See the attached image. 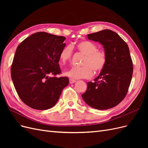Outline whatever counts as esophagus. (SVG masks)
<instances>
[{
	"label": "esophagus",
	"mask_w": 148,
	"mask_h": 148,
	"mask_svg": "<svg viewBox=\"0 0 148 148\" xmlns=\"http://www.w3.org/2000/svg\"><path fill=\"white\" fill-rule=\"evenodd\" d=\"M76 82H77V81H76V80H75V79H73L70 78V79H69V82H70V84H73V83H75Z\"/></svg>",
	"instance_id": "34e87169"
}]
</instances>
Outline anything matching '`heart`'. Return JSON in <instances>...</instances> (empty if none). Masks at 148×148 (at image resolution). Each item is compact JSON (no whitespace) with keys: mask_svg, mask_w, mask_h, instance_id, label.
<instances>
[{"mask_svg":"<svg viewBox=\"0 0 148 148\" xmlns=\"http://www.w3.org/2000/svg\"><path fill=\"white\" fill-rule=\"evenodd\" d=\"M78 50L85 55L82 66H75L66 71L65 75L71 79L89 78L95 73H99L104 69L107 62L106 52L97 49V46L91 41L84 40L76 44ZM73 54V47L71 45H66L62 49L59 59L62 64L69 62Z\"/></svg>","mask_w":148,"mask_h":148,"instance_id":"obj_1","label":"heart"}]
</instances>
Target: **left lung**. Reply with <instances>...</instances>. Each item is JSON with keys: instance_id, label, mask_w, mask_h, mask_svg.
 <instances>
[{"instance_id": "8db88e82", "label": "left lung", "mask_w": 148, "mask_h": 148, "mask_svg": "<svg viewBox=\"0 0 148 148\" xmlns=\"http://www.w3.org/2000/svg\"><path fill=\"white\" fill-rule=\"evenodd\" d=\"M87 36L89 40L103 46L107 62L95 82L87 83V89L82 98L96 109L112 108L126 96L131 83L133 68L128 46L117 33L110 29Z\"/></svg>"}]
</instances>
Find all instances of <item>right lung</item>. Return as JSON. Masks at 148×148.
I'll return each instance as SVG.
<instances>
[{
  "instance_id": "obj_1",
  "label": "right lung",
  "mask_w": 148,
  "mask_h": 148,
  "mask_svg": "<svg viewBox=\"0 0 148 148\" xmlns=\"http://www.w3.org/2000/svg\"><path fill=\"white\" fill-rule=\"evenodd\" d=\"M65 38L46 32L33 34L17 47L11 66V77L21 100L37 110L55 106L69 83L61 73L59 54ZM49 75H53L49 77Z\"/></svg>"
}]
</instances>
